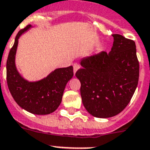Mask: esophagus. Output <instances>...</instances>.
<instances>
[{
	"label": "esophagus",
	"instance_id": "obj_1",
	"mask_svg": "<svg viewBox=\"0 0 150 150\" xmlns=\"http://www.w3.org/2000/svg\"><path fill=\"white\" fill-rule=\"evenodd\" d=\"M79 68H80V65H79L78 63H74V64H73V70H74V72H75V73L77 72V70H78Z\"/></svg>",
	"mask_w": 150,
	"mask_h": 150
}]
</instances>
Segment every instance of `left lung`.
Instances as JSON below:
<instances>
[{"label":"left lung","instance_id":"left-lung-1","mask_svg":"<svg viewBox=\"0 0 150 150\" xmlns=\"http://www.w3.org/2000/svg\"><path fill=\"white\" fill-rule=\"evenodd\" d=\"M109 53L102 52L81 61L75 73L86 110L93 117L108 118L130 102L139 79V61L134 40L113 34Z\"/></svg>","mask_w":150,"mask_h":150}]
</instances>
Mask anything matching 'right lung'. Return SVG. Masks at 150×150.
I'll return each instance as SVG.
<instances>
[{"label":"right lung","mask_w":150,"mask_h":150,"mask_svg":"<svg viewBox=\"0 0 150 150\" xmlns=\"http://www.w3.org/2000/svg\"><path fill=\"white\" fill-rule=\"evenodd\" d=\"M30 27L28 25L16 35L6 61V82L12 96L20 107L31 114L45 115L56 110L61 103L66 85L73 76V67L57 69L39 81H25L17 72L15 55L19 36Z\"/></svg>","instance_id":"right-lung-1"}]
</instances>
